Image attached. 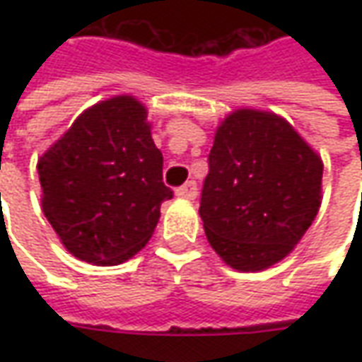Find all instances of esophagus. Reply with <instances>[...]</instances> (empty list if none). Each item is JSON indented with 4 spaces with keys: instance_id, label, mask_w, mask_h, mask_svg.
Wrapping results in <instances>:
<instances>
[{
    "instance_id": "1",
    "label": "esophagus",
    "mask_w": 362,
    "mask_h": 362,
    "mask_svg": "<svg viewBox=\"0 0 362 362\" xmlns=\"http://www.w3.org/2000/svg\"><path fill=\"white\" fill-rule=\"evenodd\" d=\"M177 197H183V199H195L197 197V183L195 181H187L185 185L177 189Z\"/></svg>"
}]
</instances>
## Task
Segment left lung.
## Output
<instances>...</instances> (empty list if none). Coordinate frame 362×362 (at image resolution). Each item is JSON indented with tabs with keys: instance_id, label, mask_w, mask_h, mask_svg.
<instances>
[{
	"instance_id": "obj_1",
	"label": "left lung",
	"mask_w": 362,
	"mask_h": 362,
	"mask_svg": "<svg viewBox=\"0 0 362 362\" xmlns=\"http://www.w3.org/2000/svg\"><path fill=\"white\" fill-rule=\"evenodd\" d=\"M199 216L226 264L257 272L286 257L318 214L322 160L284 119L235 110L209 151Z\"/></svg>"
}]
</instances>
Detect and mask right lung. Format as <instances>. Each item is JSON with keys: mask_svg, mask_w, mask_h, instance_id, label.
Wrapping results in <instances>:
<instances>
[{"mask_svg": "<svg viewBox=\"0 0 362 362\" xmlns=\"http://www.w3.org/2000/svg\"><path fill=\"white\" fill-rule=\"evenodd\" d=\"M42 209L70 254L117 266L145 245L160 203L163 155L151 139L145 106L117 96L84 110L37 163Z\"/></svg>", "mask_w": 362, "mask_h": 362, "instance_id": "obj_1", "label": "right lung"}]
</instances>
